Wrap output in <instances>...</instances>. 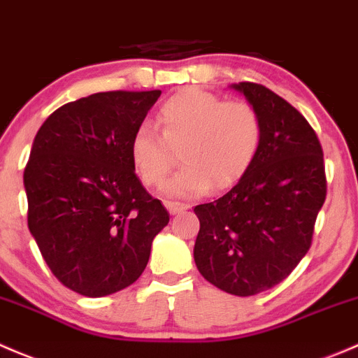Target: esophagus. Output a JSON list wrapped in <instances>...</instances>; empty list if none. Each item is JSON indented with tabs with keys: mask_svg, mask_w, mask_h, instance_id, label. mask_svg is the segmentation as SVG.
<instances>
[{
	"mask_svg": "<svg viewBox=\"0 0 358 358\" xmlns=\"http://www.w3.org/2000/svg\"><path fill=\"white\" fill-rule=\"evenodd\" d=\"M165 206H167V210L172 213V215H176V213L179 212H184V210L187 208V205L178 203V201H165Z\"/></svg>",
	"mask_w": 358,
	"mask_h": 358,
	"instance_id": "34e87169",
	"label": "esophagus"
}]
</instances>
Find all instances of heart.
Returning a JSON list of instances; mask_svg holds the SVG:
<instances>
[{
  "instance_id": "1",
  "label": "heart",
  "mask_w": 358,
  "mask_h": 358,
  "mask_svg": "<svg viewBox=\"0 0 358 358\" xmlns=\"http://www.w3.org/2000/svg\"><path fill=\"white\" fill-rule=\"evenodd\" d=\"M158 131L143 122L132 132L129 155L145 186L164 182L176 164L182 167L165 186L172 198H194L212 187L229 189L255 162L262 145V120L246 101H224L217 94L187 87L158 110Z\"/></svg>"
}]
</instances>
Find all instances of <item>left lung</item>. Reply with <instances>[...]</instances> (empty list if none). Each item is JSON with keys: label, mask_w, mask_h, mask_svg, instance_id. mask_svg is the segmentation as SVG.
Returning <instances> with one entry per match:
<instances>
[{"label": "left lung", "mask_w": 358, "mask_h": 358, "mask_svg": "<svg viewBox=\"0 0 358 358\" xmlns=\"http://www.w3.org/2000/svg\"><path fill=\"white\" fill-rule=\"evenodd\" d=\"M262 120L255 162L222 198L194 206L200 233L194 264L208 282L252 296L285 281L312 245L326 200L322 146L286 99L262 84L239 83Z\"/></svg>", "instance_id": "1"}]
</instances>
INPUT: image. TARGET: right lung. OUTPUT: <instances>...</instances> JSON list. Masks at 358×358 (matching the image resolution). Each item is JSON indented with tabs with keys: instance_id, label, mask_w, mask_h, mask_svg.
I'll return each mask as SVG.
<instances>
[{
	"instance_id": "add662e5",
	"label": "right lung",
	"mask_w": 358,
	"mask_h": 358,
	"mask_svg": "<svg viewBox=\"0 0 358 358\" xmlns=\"http://www.w3.org/2000/svg\"><path fill=\"white\" fill-rule=\"evenodd\" d=\"M162 91L96 93L55 110L24 171L27 224L55 278L83 296L131 286L169 224L129 155Z\"/></svg>"
}]
</instances>
